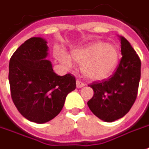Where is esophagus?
<instances>
[{
    "mask_svg": "<svg viewBox=\"0 0 149 149\" xmlns=\"http://www.w3.org/2000/svg\"><path fill=\"white\" fill-rule=\"evenodd\" d=\"M84 85H85V84H84V83H83L82 81H80V80H77V81H76V87H77V88H82Z\"/></svg>",
    "mask_w": 149,
    "mask_h": 149,
    "instance_id": "esophagus-1",
    "label": "esophagus"
}]
</instances>
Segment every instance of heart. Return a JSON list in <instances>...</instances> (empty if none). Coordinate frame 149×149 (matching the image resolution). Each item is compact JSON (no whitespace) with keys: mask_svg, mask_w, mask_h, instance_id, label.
I'll list each match as a JSON object with an SVG mask.
<instances>
[{"mask_svg":"<svg viewBox=\"0 0 149 149\" xmlns=\"http://www.w3.org/2000/svg\"><path fill=\"white\" fill-rule=\"evenodd\" d=\"M118 57L116 46L104 42H95L74 49L70 53L72 60L81 65L84 75L94 80L109 77L117 66ZM58 58L64 65L71 68V60L65 53L60 51Z\"/></svg>","mask_w":149,"mask_h":149,"instance_id":"1","label":"heart"}]
</instances>
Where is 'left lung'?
Listing matches in <instances>:
<instances>
[{
	"label": "left lung",
	"mask_w": 149,
	"mask_h": 149,
	"mask_svg": "<svg viewBox=\"0 0 149 149\" xmlns=\"http://www.w3.org/2000/svg\"><path fill=\"white\" fill-rule=\"evenodd\" d=\"M122 58L109 79L95 81L90 86L94 96L88 101L89 109L105 122L123 117L135 102L141 76V60L129 41L119 36Z\"/></svg>",
	"instance_id": "left-lung-1"
}]
</instances>
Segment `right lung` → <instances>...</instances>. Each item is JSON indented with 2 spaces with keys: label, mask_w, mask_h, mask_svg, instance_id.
Here are the masks:
<instances>
[{
  "label": "right lung",
  "mask_w": 149,
  "mask_h": 149,
  "mask_svg": "<svg viewBox=\"0 0 149 149\" xmlns=\"http://www.w3.org/2000/svg\"><path fill=\"white\" fill-rule=\"evenodd\" d=\"M46 40H27L15 51L9 64V82L14 104L22 116L37 123L56 117L66 96L75 89L71 74L59 76L52 69Z\"/></svg>",
  "instance_id": "obj_1"
}]
</instances>
